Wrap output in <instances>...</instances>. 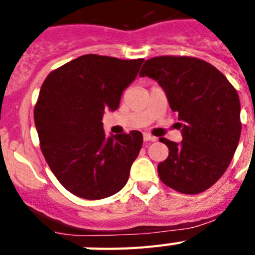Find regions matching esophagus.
Listing matches in <instances>:
<instances>
[{"instance_id": "esophagus-1", "label": "esophagus", "mask_w": 255, "mask_h": 255, "mask_svg": "<svg viewBox=\"0 0 255 255\" xmlns=\"http://www.w3.org/2000/svg\"><path fill=\"white\" fill-rule=\"evenodd\" d=\"M143 139H144V141H155L154 136H152V135H149V134H144Z\"/></svg>"}]
</instances>
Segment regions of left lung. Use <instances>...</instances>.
Returning <instances> with one entry per match:
<instances>
[{
  "mask_svg": "<svg viewBox=\"0 0 255 255\" xmlns=\"http://www.w3.org/2000/svg\"><path fill=\"white\" fill-rule=\"evenodd\" d=\"M139 75L158 82L182 121L181 143L159 138L168 147L167 159L158 164L159 179L182 194L203 193L224 175L238 148V92L220 70L189 56L152 57Z\"/></svg>",
  "mask_w": 255,
  "mask_h": 255,
  "instance_id": "obj_1",
  "label": "left lung"
}]
</instances>
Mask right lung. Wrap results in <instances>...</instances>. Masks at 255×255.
<instances>
[{
	"label": "right lung",
	"instance_id": "obj_1",
	"mask_svg": "<svg viewBox=\"0 0 255 255\" xmlns=\"http://www.w3.org/2000/svg\"><path fill=\"white\" fill-rule=\"evenodd\" d=\"M143 58L84 55L48 74L34 107L40 150L61 185L84 199L125 186L143 144L140 131L106 136L102 117L120 105Z\"/></svg>",
	"mask_w": 255,
	"mask_h": 255
}]
</instances>
